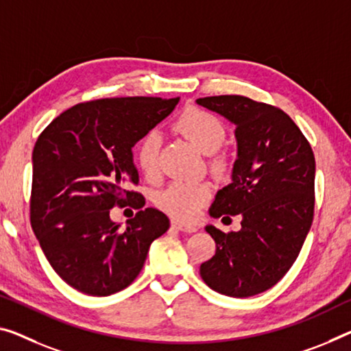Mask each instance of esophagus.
<instances>
[{
  "label": "esophagus",
  "instance_id": "obj_1",
  "mask_svg": "<svg viewBox=\"0 0 351 351\" xmlns=\"http://www.w3.org/2000/svg\"><path fill=\"white\" fill-rule=\"evenodd\" d=\"M172 228H176L177 230H180V232H186V234H193V232L197 230L196 226L179 223V221H172Z\"/></svg>",
  "mask_w": 351,
  "mask_h": 351
}]
</instances>
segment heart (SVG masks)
I'll use <instances>...</instances> for the list:
<instances>
[{"label": "heart", "mask_w": 351, "mask_h": 351, "mask_svg": "<svg viewBox=\"0 0 351 351\" xmlns=\"http://www.w3.org/2000/svg\"><path fill=\"white\" fill-rule=\"evenodd\" d=\"M174 128L202 154H215L226 139V127L217 116L202 108L186 106L176 117ZM161 138L152 130L145 133L136 145V161L145 176H154L158 169ZM208 183L176 180L157 196L160 208L183 221L194 219L210 197Z\"/></svg>", "instance_id": "b5f03b06"}]
</instances>
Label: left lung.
I'll return each mask as SVG.
<instances>
[{
    "instance_id": "1",
    "label": "left lung",
    "mask_w": 351,
    "mask_h": 351,
    "mask_svg": "<svg viewBox=\"0 0 351 351\" xmlns=\"http://www.w3.org/2000/svg\"><path fill=\"white\" fill-rule=\"evenodd\" d=\"M196 104L234 123L239 149L232 183L217 193L210 217L241 218L239 232L207 226L217 251L199 271L215 292L247 298L281 281L300 254L314 218V152L276 106L243 95Z\"/></svg>"
}]
</instances>
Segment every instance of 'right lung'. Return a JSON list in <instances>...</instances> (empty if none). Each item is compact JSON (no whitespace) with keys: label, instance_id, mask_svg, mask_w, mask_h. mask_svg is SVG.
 Returning <instances> with one entry per match:
<instances>
[{"label":"right lung","instance_id":"right-lung-1","mask_svg":"<svg viewBox=\"0 0 351 351\" xmlns=\"http://www.w3.org/2000/svg\"><path fill=\"white\" fill-rule=\"evenodd\" d=\"M176 99L122 97L78 104L51 121L32 150L31 226L53 269L78 292H121L141 271L149 247L169 229L157 208L130 190L133 152L168 117ZM139 208L128 229L109 218L114 205Z\"/></svg>","mask_w":351,"mask_h":351}]
</instances>
